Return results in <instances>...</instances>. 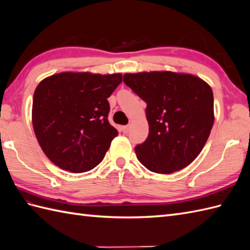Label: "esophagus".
<instances>
[{
  "label": "esophagus",
  "mask_w": 250,
  "mask_h": 250,
  "mask_svg": "<svg viewBox=\"0 0 250 250\" xmlns=\"http://www.w3.org/2000/svg\"><path fill=\"white\" fill-rule=\"evenodd\" d=\"M129 130H130V125H124L123 126V132L124 133H127V132H129Z\"/></svg>",
  "instance_id": "esophagus-1"
}]
</instances>
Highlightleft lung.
Listing matches in <instances>:
<instances>
[{"label": "left lung", "mask_w": 250, "mask_h": 250, "mask_svg": "<svg viewBox=\"0 0 250 250\" xmlns=\"http://www.w3.org/2000/svg\"><path fill=\"white\" fill-rule=\"evenodd\" d=\"M124 82L147 103L149 134L135 147L138 161L165 175L189 165L214 124L211 87L193 74L170 71L125 73Z\"/></svg>", "instance_id": "left-lung-1"}]
</instances>
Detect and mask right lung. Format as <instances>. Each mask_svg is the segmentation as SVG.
Returning <instances> with one entry per match:
<instances>
[{"label": "right lung", "mask_w": 250, "mask_h": 250, "mask_svg": "<svg viewBox=\"0 0 250 250\" xmlns=\"http://www.w3.org/2000/svg\"><path fill=\"white\" fill-rule=\"evenodd\" d=\"M123 75L62 72L39 83L32 121L44 154L62 169L80 173L101 163L118 131L109 125L107 98Z\"/></svg>", "instance_id": "1"}]
</instances>
